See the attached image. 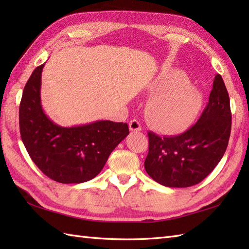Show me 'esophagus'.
Segmentation results:
<instances>
[{
    "label": "esophagus",
    "mask_w": 249,
    "mask_h": 249,
    "mask_svg": "<svg viewBox=\"0 0 249 249\" xmlns=\"http://www.w3.org/2000/svg\"><path fill=\"white\" fill-rule=\"evenodd\" d=\"M129 129L131 131H140L141 130V124L137 120H131L129 122Z\"/></svg>",
    "instance_id": "1"
}]
</instances>
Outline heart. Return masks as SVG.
Listing matches in <instances>:
<instances>
[{
    "label": "heart",
    "mask_w": 249,
    "mask_h": 249,
    "mask_svg": "<svg viewBox=\"0 0 249 249\" xmlns=\"http://www.w3.org/2000/svg\"><path fill=\"white\" fill-rule=\"evenodd\" d=\"M179 70H162L152 79L147 91L145 118L153 129L165 135H178L194 122L200 108V95Z\"/></svg>",
    "instance_id": "obj_1"
}]
</instances>
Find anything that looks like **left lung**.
Listing matches in <instances>:
<instances>
[{"instance_id": "left-lung-1", "label": "left lung", "mask_w": 249, "mask_h": 249, "mask_svg": "<svg viewBox=\"0 0 249 249\" xmlns=\"http://www.w3.org/2000/svg\"><path fill=\"white\" fill-rule=\"evenodd\" d=\"M230 99L223 78H214L209 103L193 127L178 136L160 137L150 131L147 174L163 186L189 187L214 170L228 146Z\"/></svg>"}]
</instances>
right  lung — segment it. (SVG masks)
<instances>
[{"mask_svg": "<svg viewBox=\"0 0 249 249\" xmlns=\"http://www.w3.org/2000/svg\"><path fill=\"white\" fill-rule=\"evenodd\" d=\"M36 67L26 82L19 108L20 134L32 160L45 176L63 184L89 181L103 170L109 155L129 134L128 125L112 121L62 127L44 112L41 71Z\"/></svg>", "mask_w": 249, "mask_h": 249, "instance_id": "add662e5", "label": "right lung"}]
</instances>
